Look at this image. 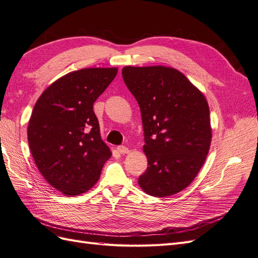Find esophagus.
<instances>
[{
    "label": "esophagus",
    "instance_id": "34e87169",
    "mask_svg": "<svg viewBox=\"0 0 258 258\" xmlns=\"http://www.w3.org/2000/svg\"><path fill=\"white\" fill-rule=\"evenodd\" d=\"M117 151H118L120 154H128L129 153V150L126 147V146H118L117 147Z\"/></svg>",
    "mask_w": 258,
    "mask_h": 258
}]
</instances>
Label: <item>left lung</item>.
Masks as SVG:
<instances>
[{
	"label": "left lung",
	"mask_w": 258,
	"mask_h": 258,
	"mask_svg": "<svg viewBox=\"0 0 258 258\" xmlns=\"http://www.w3.org/2000/svg\"><path fill=\"white\" fill-rule=\"evenodd\" d=\"M122 79L138 101L144 128L148 167L140 187L154 197L182 191L204 166L212 140L205 95L165 66L123 67Z\"/></svg>",
	"instance_id": "left-lung-1"
}]
</instances>
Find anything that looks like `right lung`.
<instances>
[{
    "instance_id": "obj_1",
    "label": "right lung",
    "mask_w": 258,
    "mask_h": 258,
    "mask_svg": "<svg viewBox=\"0 0 258 258\" xmlns=\"http://www.w3.org/2000/svg\"><path fill=\"white\" fill-rule=\"evenodd\" d=\"M118 72L88 68L63 75L38 98L28 124V142L46 181L64 196L95 186L112 152L101 139L93 103Z\"/></svg>"
}]
</instances>
